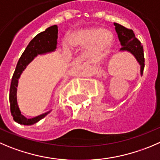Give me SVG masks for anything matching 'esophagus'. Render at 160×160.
<instances>
[{
  "label": "esophagus",
  "mask_w": 160,
  "mask_h": 160,
  "mask_svg": "<svg viewBox=\"0 0 160 160\" xmlns=\"http://www.w3.org/2000/svg\"><path fill=\"white\" fill-rule=\"evenodd\" d=\"M77 60H78V62H82V60L81 58H78V59H77Z\"/></svg>",
  "instance_id": "esophagus-1"
}]
</instances>
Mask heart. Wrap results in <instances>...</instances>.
Segmentation results:
<instances>
[{
	"mask_svg": "<svg viewBox=\"0 0 160 160\" xmlns=\"http://www.w3.org/2000/svg\"><path fill=\"white\" fill-rule=\"evenodd\" d=\"M114 37L111 31L100 28L90 27L73 33L71 43L74 46L86 47L83 57L87 60H93L105 54L113 44ZM68 39H63V46L66 50L71 48Z\"/></svg>",
	"mask_w": 160,
	"mask_h": 160,
	"instance_id": "b5f03b06",
	"label": "heart"
}]
</instances>
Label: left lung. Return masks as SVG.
<instances>
[{
    "label": "left lung",
    "instance_id": "1",
    "mask_svg": "<svg viewBox=\"0 0 160 160\" xmlns=\"http://www.w3.org/2000/svg\"><path fill=\"white\" fill-rule=\"evenodd\" d=\"M114 25H115V30L118 34V40L122 45L120 51H127L134 56L137 61L141 66V74L142 75L144 68V50H143V46L141 42L135 37L134 33L132 30L126 28L116 22H114Z\"/></svg>",
    "mask_w": 160,
    "mask_h": 160
}]
</instances>
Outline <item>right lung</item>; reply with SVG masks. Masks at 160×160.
I'll use <instances>...</instances> for the list:
<instances>
[{"mask_svg": "<svg viewBox=\"0 0 160 160\" xmlns=\"http://www.w3.org/2000/svg\"><path fill=\"white\" fill-rule=\"evenodd\" d=\"M57 38H58V27L54 25L48 27L45 31L38 33L30 41L18 61L12 78V82H11L10 91H9V102H10L11 113L12 115L13 119L19 124L25 125V126L33 125L40 121L50 112L49 111L32 118H26L24 115L21 114L20 110H19L16 93H17L18 81L22 71L38 55L45 54V53L55 51L57 45Z\"/></svg>", "mask_w": 160, "mask_h": 160, "instance_id": "obj_1", "label": "right lung"}]
</instances>
